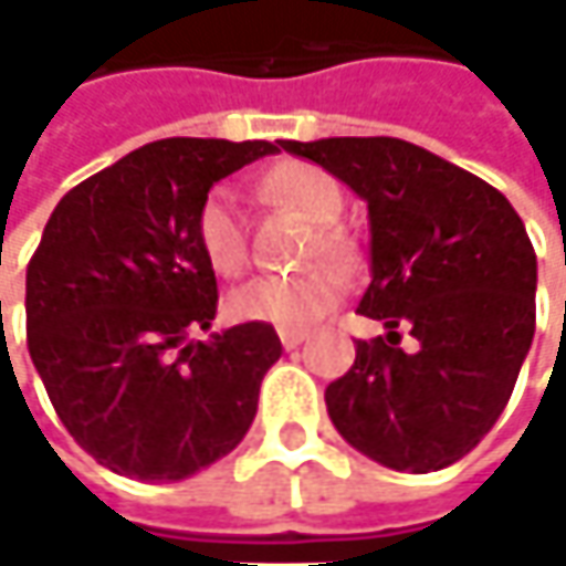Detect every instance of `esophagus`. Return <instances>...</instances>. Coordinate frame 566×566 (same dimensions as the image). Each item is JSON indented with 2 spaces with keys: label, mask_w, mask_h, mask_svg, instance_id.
<instances>
[{
  "label": "esophagus",
  "mask_w": 566,
  "mask_h": 566,
  "mask_svg": "<svg viewBox=\"0 0 566 566\" xmlns=\"http://www.w3.org/2000/svg\"><path fill=\"white\" fill-rule=\"evenodd\" d=\"M279 336H282L284 349H297V346H301V343L307 339V334H304V331H282Z\"/></svg>",
  "instance_id": "esophagus-1"
}]
</instances>
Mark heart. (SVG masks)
<instances>
[{
    "instance_id": "b5f03b06",
    "label": "heart",
    "mask_w": 566,
    "mask_h": 566,
    "mask_svg": "<svg viewBox=\"0 0 566 566\" xmlns=\"http://www.w3.org/2000/svg\"><path fill=\"white\" fill-rule=\"evenodd\" d=\"M265 193L279 203L294 207L301 217H307L314 235L301 249V262H334L353 265L356 249L353 239L336 227L343 213V190L324 168L307 161H284L265 175ZM197 245L207 259V265L217 275L235 279L249 269V232L239 217V203L230 187H213L193 220ZM343 297V279L331 265H314L297 275H262L255 282L242 284L232 291L230 314L235 321L249 324H269L279 331H304L317 324L324 314H331L336 301Z\"/></svg>"
}]
</instances>
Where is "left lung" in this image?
<instances>
[{"instance_id": "8db88e82", "label": "left lung", "mask_w": 566, "mask_h": 566, "mask_svg": "<svg viewBox=\"0 0 566 566\" xmlns=\"http://www.w3.org/2000/svg\"><path fill=\"white\" fill-rule=\"evenodd\" d=\"M282 148L369 203L373 282L356 311L388 334L356 339L353 369L327 386L334 428L391 470L457 463L505 411L535 336L538 262L522 217L492 184L401 138Z\"/></svg>"}]
</instances>
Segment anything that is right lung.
<instances>
[{"label":"right lung","mask_w":566,"mask_h":566,"mask_svg":"<svg viewBox=\"0 0 566 566\" xmlns=\"http://www.w3.org/2000/svg\"><path fill=\"white\" fill-rule=\"evenodd\" d=\"M279 145H142L67 190L41 232L25 275L28 353L61 424L119 476L187 480L255 418L282 339L239 324L187 343L217 317L193 220L217 180Z\"/></svg>","instance_id":"1"}]
</instances>
